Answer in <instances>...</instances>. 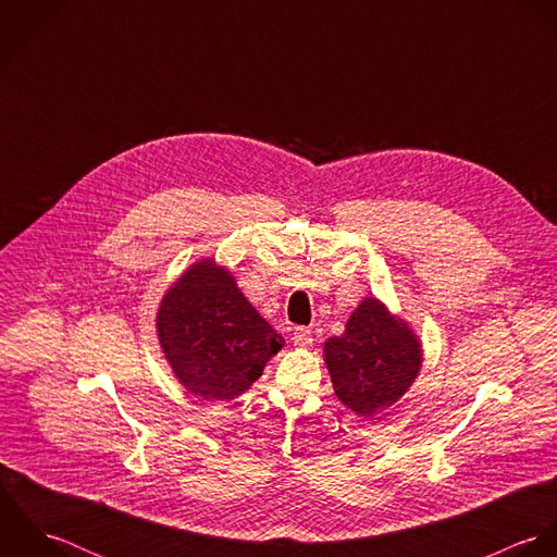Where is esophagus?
I'll return each mask as SVG.
<instances>
[{
	"instance_id": "1",
	"label": "esophagus",
	"mask_w": 557,
	"mask_h": 557,
	"mask_svg": "<svg viewBox=\"0 0 557 557\" xmlns=\"http://www.w3.org/2000/svg\"><path fill=\"white\" fill-rule=\"evenodd\" d=\"M292 341H294V345H298V347H311V345H313V332H311L309 327H296Z\"/></svg>"
}]
</instances>
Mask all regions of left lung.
I'll use <instances>...</instances> for the list:
<instances>
[{"label":"left lung","instance_id":"left-lung-1","mask_svg":"<svg viewBox=\"0 0 557 557\" xmlns=\"http://www.w3.org/2000/svg\"><path fill=\"white\" fill-rule=\"evenodd\" d=\"M323 351L336 397L362 416L397 403L420 371L413 332L375 298L351 313L345 332L327 338Z\"/></svg>","mask_w":557,"mask_h":557}]
</instances>
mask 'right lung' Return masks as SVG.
Wrapping results in <instances>:
<instances>
[{
	"label": "right lung",
	"instance_id": "1",
	"mask_svg": "<svg viewBox=\"0 0 557 557\" xmlns=\"http://www.w3.org/2000/svg\"><path fill=\"white\" fill-rule=\"evenodd\" d=\"M160 345L177 380L206 400L236 398L263 373L283 336L242 296L225 268L193 265L162 298Z\"/></svg>",
	"mask_w": 557,
	"mask_h": 557
}]
</instances>
